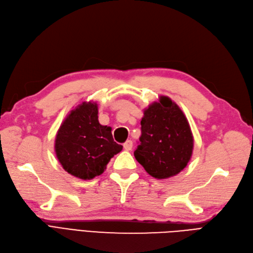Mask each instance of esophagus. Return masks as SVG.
I'll return each mask as SVG.
<instances>
[{
  "label": "esophagus",
  "instance_id": "esophagus-1",
  "mask_svg": "<svg viewBox=\"0 0 253 253\" xmlns=\"http://www.w3.org/2000/svg\"><path fill=\"white\" fill-rule=\"evenodd\" d=\"M124 149L125 150H127V151H130L132 149V146H133V143H132V141H130V139H128V141H126L125 143H124Z\"/></svg>",
  "mask_w": 253,
  "mask_h": 253
}]
</instances>
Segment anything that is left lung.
I'll use <instances>...</instances> for the list:
<instances>
[{
    "mask_svg": "<svg viewBox=\"0 0 253 253\" xmlns=\"http://www.w3.org/2000/svg\"><path fill=\"white\" fill-rule=\"evenodd\" d=\"M142 135L134 151L135 160L156 179H166L181 172L190 162L194 138L179 106L169 97L144 109Z\"/></svg>",
    "mask_w": 253,
    "mask_h": 253,
    "instance_id": "1",
    "label": "left lung"
}]
</instances>
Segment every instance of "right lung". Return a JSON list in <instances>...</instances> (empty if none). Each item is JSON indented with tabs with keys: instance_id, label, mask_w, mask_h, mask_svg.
<instances>
[{
	"instance_id": "add662e5",
	"label": "right lung",
	"mask_w": 253,
	"mask_h": 253,
	"mask_svg": "<svg viewBox=\"0 0 253 253\" xmlns=\"http://www.w3.org/2000/svg\"><path fill=\"white\" fill-rule=\"evenodd\" d=\"M122 149L114 141L111 127L99 123L98 104L91 101L71 110L55 138V153L63 169L83 180L101 175Z\"/></svg>"
}]
</instances>
